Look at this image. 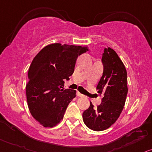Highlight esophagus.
Segmentation results:
<instances>
[{"label": "esophagus", "mask_w": 152, "mask_h": 152, "mask_svg": "<svg viewBox=\"0 0 152 152\" xmlns=\"http://www.w3.org/2000/svg\"><path fill=\"white\" fill-rule=\"evenodd\" d=\"M76 95H77V96H78V97H84V95H83V94L79 93L78 91H77V93H76Z\"/></svg>", "instance_id": "1"}]
</instances>
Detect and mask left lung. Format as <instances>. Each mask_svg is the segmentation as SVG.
Masks as SVG:
<instances>
[{"label": "left lung", "mask_w": 152, "mask_h": 152, "mask_svg": "<svg viewBox=\"0 0 152 152\" xmlns=\"http://www.w3.org/2000/svg\"><path fill=\"white\" fill-rule=\"evenodd\" d=\"M102 62L103 74L97 86V93L104 95L102 102L94 107L90 102L83 113L84 124L95 131L106 130L116 121L128 94L127 72L116 52L109 47L104 48Z\"/></svg>", "instance_id": "8db88e82"}]
</instances>
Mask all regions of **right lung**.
I'll return each instance as SVG.
<instances>
[{
  "instance_id": "obj_1",
  "label": "right lung",
  "mask_w": 152,
  "mask_h": 152,
  "mask_svg": "<svg viewBox=\"0 0 152 152\" xmlns=\"http://www.w3.org/2000/svg\"><path fill=\"white\" fill-rule=\"evenodd\" d=\"M88 50L87 47L53 43L34 58L28 72L26 99L31 114L44 127L59 124L76 97V90L63 88L64 80L69 79L77 57Z\"/></svg>"
}]
</instances>
